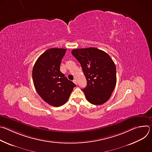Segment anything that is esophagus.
Instances as JSON below:
<instances>
[{
    "label": "esophagus",
    "instance_id": "esophagus-1",
    "mask_svg": "<svg viewBox=\"0 0 152 152\" xmlns=\"http://www.w3.org/2000/svg\"><path fill=\"white\" fill-rule=\"evenodd\" d=\"M73 82L76 84V85H77V80H76V79H75V80H73Z\"/></svg>",
    "mask_w": 152,
    "mask_h": 152
}]
</instances>
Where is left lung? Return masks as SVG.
<instances>
[{"mask_svg": "<svg viewBox=\"0 0 152 152\" xmlns=\"http://www.w3.org/2000/svg\"><path fill=\"white\" fill-rule=\"evenodd\" d=\"M72 55L80 64L87 85L82 90L91 104L100 105L111 96L117 82L116 67L105 52L95 48L77 49Z\"/></svg>", "mask_w": 152, "mask_h": 152, "instance_id": "left-lung-1", "label": "left lung"}]
</instances>
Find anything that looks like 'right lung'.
<instances>
[{
	"instance_id": "right-lung-1",
	"label": "right lung",
	"mask_w": 152,
	"mask_h": 152,
	"mask_svg": "<svg viewBox=\"0 0 152 152\" xmlns=\"http://www.w3.org/2000/svg\"><path fill=\"white\" fill-rule=\"evenodd\" d=\"M66 50L61 48L47 50L37 59L32 70L37 92L44 101L55 107L66 103L76 86L60 71L61 60Z\"/></svg>"
}]
</instances>
